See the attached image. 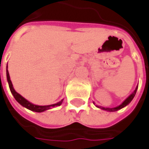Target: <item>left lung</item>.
I'll use <instances>...</instances> for the list:
<instances>
[{
    "label": "left lung",
    "instance_id": "8db88e82",
    "mask_svg": "<svg viewBox=\"0 0 149 149\" xmlns=\"http://www.w3.org/2000/svg\"><path fill=\"white\" fill-rule=\"evenodd\" d=\"M137 89H138V86L136 87V89H134V91L131 95H129V97H128L126 100H124L120 105L117 106V107H115V108H104V107H99V106H97V107H98V108H100V109H104V110H107V111H109V112H114V111H117V110H118V109H121L122 108L128 105L129 103L133 100V99L134 98L135 95H136Z\"/></svg>",
    "mask_w": 149,
    "mask_h": 149
}]
</instances>
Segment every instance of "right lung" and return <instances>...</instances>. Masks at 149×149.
<instances>
[{
    "instance_id": "add662e5",
    "label": "right lung",
    "mask_w": 149,
    "mask_h": 149,
    "mask_svg": "<svg viewBox=\"0 0 149 149\" xmlns=\"http://www.w3.org/2000/svg\"><path fill=\"white\" fill-rule=\"evenodd\" d=\"M6 78H7V81H8L9 84V87H10V92L11 94L13 95L14 98L15 99V100L23 106L25 107L26 109L31 110V111H35V112H38V113H40V112H44L45 110H48L49 109L51 108H54V107H56V106H60L62 102H63V100L56 103V104H50V105H44V106H40V105H36V104H33L32 103L29 102L28 100H26L24 97H22L20 94H18L15 90L13 88V85H12V83H11V80L10 79V75H9V72L8 70H7V66H6Z\"/></svg>"
}]
</instances>
